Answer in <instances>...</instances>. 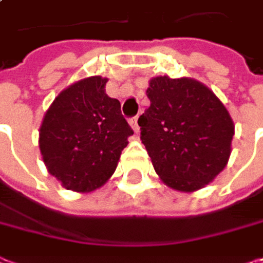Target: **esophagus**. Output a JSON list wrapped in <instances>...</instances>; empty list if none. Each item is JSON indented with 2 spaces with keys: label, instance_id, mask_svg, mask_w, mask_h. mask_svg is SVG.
<instances>
[{
  "label": "esophagus",
  "instance_id": "34e87169",
  "mask_svg": "<svg viewBox=\"0 0 263 263\" xmlns=\"http://www.w3.org/2000/svg\"><path fill=\"white\" fill-rule=\"evenodd\" d=\"M129 125H131V128L134 129V132H138V117H132L129 119Z\"/></svg>",
  "mask_w": 263,
  "mask_h": 263
}]
</instances>
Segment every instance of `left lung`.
Instances as JSON below:
<instances>
[{
    "mask_svg": "<svg viewBox=\"0 0 263 263\" xmlns=\"http://www.w3.org/2000/svg\"><path fill=\"white\" fill-rule=\"evenodd\" d=\"M146 94L151 105L138 119L140 138L158 177L181 192L210 183L232 152L235 125L226 106L187 78H154Z\"/></svg>",
    "mask_w": 263,
    "mask_h": 263,
    "instance_id": "1",
    "label": "left lung"
}]
</instances>
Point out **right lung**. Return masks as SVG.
<instances>
[{
	"label": "right lung",
	"instance_id": "right-lung-1",
	"mask_svg": "<svg viewBox=\"0 0 263 263\" xmlns=\"http://www.w3.org/2000/svg\"><path fill=\"white\" fill-rule=\"evenodd\" d=\"M105 85L100 76L70 85L54 99L39 131L48 172L76 192H91L106 183L134 134L120 102L106 94Z\"/></svg>",
	"mask_w": 263,
	"mask_h": 263
}]
</instances>
